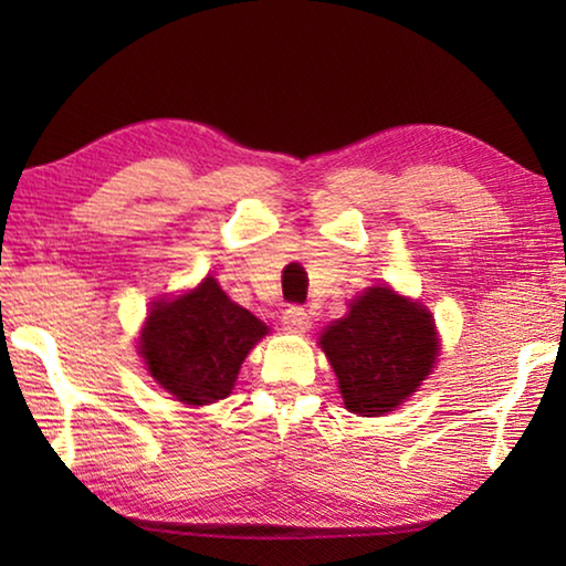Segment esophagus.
Segmentation results:
<instances>
[{
  "mask_svg": "<svg viewBox=\"0 0 566 566\" xmlns=\"http://www.w3.org/2000/svg\"><path fill=\"white\" fill-rule=\"evenodd\" d=\"M282 324H284V329H290V332H306L312 324V317L302 304H290L282 314Z\"/></svg>",
  "mask_w": 566,
  "mask_h": 566,
  "instance_id": "obj_1",
  "label": "esophagus"
}]
</instances>
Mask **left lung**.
<instances>
[{
  "label": "left lung",
  "instance_id": "8db88e82",
  "mask_svg": "<svg viewBox=\"0 0 566 566\" xmlns=\"http://www.w3.org/2000/svg\"><path fill=\"white\" fill-rule=\"evenodd\" d=\"M344 405L379 417L401 405L434 367L439 342L432 314L389 290L371 286L344 319L322 334Z\"/></svg>",
  "mask_w": 566,
  "mask_h": 566
}]
</instances>
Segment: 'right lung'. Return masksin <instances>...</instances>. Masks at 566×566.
<instances>
[{"label":"right lung","mask_w":566,"mask_h":566,"mask_svg":"<svg viewBox=\"0 0 566 566\" xmlns=\"http://www.w3.org/2000/svg\"><path fill=\"white\" fill-rule=\"evenodd\" d=\"M270 332L212 276L195 292L151 306L139 352L155 377L185 405H212L232 391L249 349Z\"/></svg>","instance_id":"obj_1"}]
</instances>
